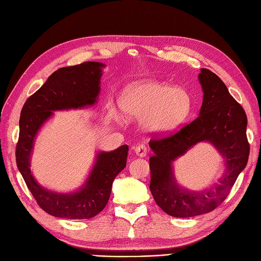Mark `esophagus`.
I'll return each mask as SVG.
<instances>
[{
  "mask_svg": "<svg viewBox=\"0 0 261 261\" xmlns=\"http://www.w3.org/2000/svg\"><path fill=\"white\" fill-rule=\"evenodd\" d=\"M135 152L138 156H146L147 152H148V149L145 145H138L135 148Z\"/></svg>",
  "mask_w": 261,
  "mask_h": 261,
  "instance_id": "esophagus-1",
  "label": "esophagus"
}]
</instances>
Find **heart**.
Listing matches in <instances>:
<instances>
[{"instance_id":"b5f03b06","label":"heart","mask_w":261,"mask_h":261,"mask_svg":"<svg viewBox=\"0 0 261 261\" xmlns=\"http://www.w3.org/2000/svg\"><path fill=\"white\" fill-rule=\"evenodd\" d=\"M120 108L128 117L143 118L144 127L154 134L167 133L183 123L191 113L192 99L181 88L146 81L125 87Z\"/></svg>"}]
</instances>
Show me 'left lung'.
I'll return each mask as SVG.
<instances>
[{
  "instance_id": "8db88e82",
  "label": "left lung",
  "mask_w": 261,
  "mask_h": 261,
  "mask_svg": "<svg viewBox=\"0 0 261 261\" xmlns=\"http://www.w3.org/2000/svg\"><path fill=\"white\" fill-rule=\"evenodd\" d=\"M199 82L203 91L199 116L175 133L164 137L153 136L149 141L154 152L149 159L150 192L158 206L176 218L203 215L219 207L246 167L249 155L247 116L242 106L211 70L201 68ZM203 140L211 142L226 158L227 170L211 189L189 192L176 184L171 161Z\"/></svg>"
}]
</instances>
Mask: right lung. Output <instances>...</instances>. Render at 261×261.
Here are the masks:
<instances>
[{"instance_id":"add662e5","label":"right lung","mask_w":261,"mask_h":261,"mask_svg":"<svg viewBox=\"0 0 261 261\" xmlns=\"http://www.w3.org/2000/svg\"><path fill=\"white\" fill-rule=\"evenodd\" d=\"M102 67L105 64L99 62H84L59 68L26 100L21 109L16 145L17 168L39 207L54 217L82 220L97 216L107 206L114 178L126 167L127 145L110 152H100L84 187L70 194L53 193L43 188L29 169L34 139L41 125L55 110L93 105L100 91Z\"/></svg>"}]
</instances>
